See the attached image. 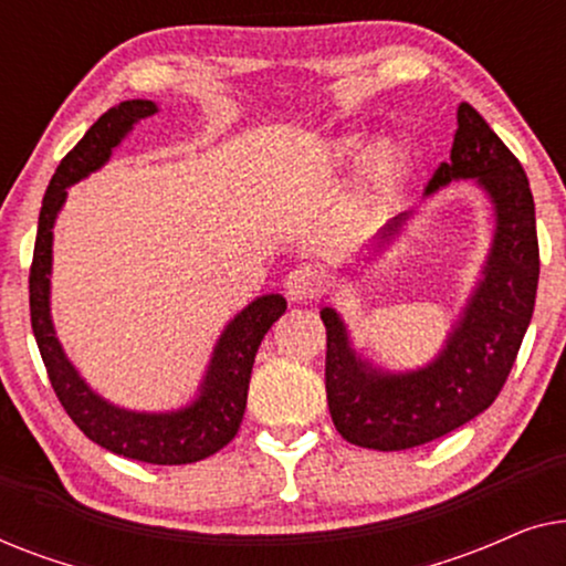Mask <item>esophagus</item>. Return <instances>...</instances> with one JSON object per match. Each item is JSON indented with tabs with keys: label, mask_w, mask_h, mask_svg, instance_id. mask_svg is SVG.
Segmentation results:
<instances>
[{
	"label": "esophagus",
	"mask_w": 566,
	"mask_h": 566,
	"mask_svg": "<svg viewBox=\"0 0 566 566\" xmlns=\"http://www.w3.org/2000/svg\"><path fill=\"white\" fill-rule=\"evenodd\" d=\"M285 296L291 301H314L322 293V275L312 265H298L285 275Z\"/></svg>",
	"instance_id": "34e87169"
}]
</instances>
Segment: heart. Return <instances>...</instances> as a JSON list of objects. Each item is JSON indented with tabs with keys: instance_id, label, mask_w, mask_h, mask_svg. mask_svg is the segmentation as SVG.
<instances>
[{
	"instance_id": "heart-1",
	"label": "heart",
	"mask_w": 566,
	"mask_h": 566,
	"mask_svg": "<svg viewBox=\"0 0 566 566\" xmlns=\"http://www.w3.org/2000/svg\"><path fill=\"white\" fill-rule=\"evenodd\" d=\"M360 138L355 136H347V138H339L335 144V159L337 161H353L360 157ZM397 169H399V154L394 149L391 144H376L374 149L368 151L366 157V180L370 188L381 190L389 185L394 177H397Z\"/></svg>"
}]
</instances>
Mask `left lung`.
Listing matches in <instances>:
<instances>
[{
    "label": "left lung",
    "instance_id": "obj_1",
    "mask_svg": "<svg viewBox=\"0 0 566 566\" xmlns=\"http://www.w3.org/2000/svg\"><path fill=\"white\" fill-rule=\"evenodd\" d=\"M474 180L490 192L497 216L484 281L471 296L443 353L412 374H381L355 358L345 324L324 308L327 401L347 443L407 451L461 428L497 399L528 329L538 289L536 206L523 165L469 103L459 105L451 161H440L428 196L451 180ZM407 213L386 227L394 237Z\"/></svg>",
    "mask_w": 566,
    "mask_h": 566
}]
</instances>
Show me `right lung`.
<instances>
[{
    "label": "right lung",
    "mask_w": 566,
    "mask_h": 566,
    "mask_svg": "<svg viewBox=\"0 0 566 566\" xmlns=\"http://www.w3.org/2000/svg\"><path fill=\"white\" fill-rule=\"evenodd\" d=\"M154 113H157V105L151 99H126L99 115V120L82 136V142L61 159L43 196L41 216H38L33 265H30V324H33L38 350L49 370L53 391L84 436L123 459L157 463V467H180V463L208 459L237 436L247 407L254 355L273 322L285 312V298L277 293L260 296L234 316L216 345L206 381L200 386V397L180 412L167 415L128 412L99 399L66 360L53 335L49 314L51 229L59 208L66 200V188L103 167L130 126Z\"/></svg>",
    "instance_id": "right-lung-1"
}]
</instances>
